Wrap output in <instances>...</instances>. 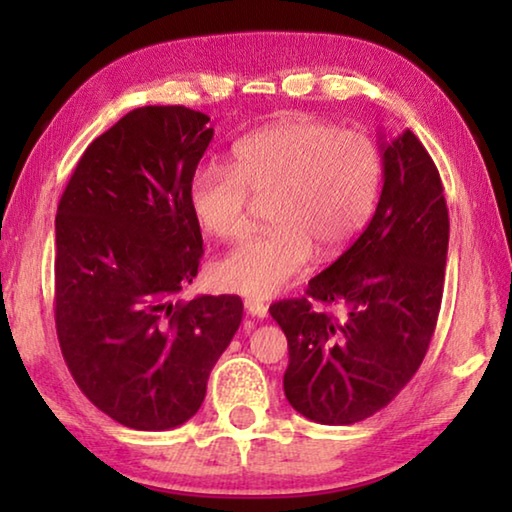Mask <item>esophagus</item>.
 I'll use <instances>...</instances> for the list:
<instances>
[{
    "label": "esophagus",
    "instance_id": "34e87169",
    "mask_svg": "<svg viewBox=\"0 0 512 512\" xmlns=\"http://www.w3.org/2000/svg\"><path fill=\"white\" fill-rule=\"evenodd\" d=\"M246 311L250 316H255V318H266L268 316V307L264 305L262 300H255V298H246Z\"/></svg>",
    "mask_w": 512,
    "mask_h": 512
}]
</instances>
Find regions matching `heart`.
<instances>
[{"label": "heart", "mask_w": 512, "mask_h": 512, "mask_svg": "<svg viewBox=\"0 0 512 512\" xmlns=\"http://www.w3.org/2000/svg\"><path fill=\"white\" fill-rule=\"evenodd\" d=\"M381 151L370 135L320 119H291L235 144L232 164H205L189 180V210L207 235L237 239L253 201H266L271 230L212 266L216 289L268 298L314 262L339 253L375 210Z\"/></svg>", "instance_id": "obj_1"}]
</instances>
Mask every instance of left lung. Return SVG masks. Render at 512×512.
Wrapping results in <instances>:
<instances>
[{
    "mask_svg": "<svg viewBox=\"0 0 512 512\" xmlns=\"http://www.w3.org/2000/svg\"><path fill=\"white\" fill-rule=\"evenodd\" d=\"M384 151V187L368 228L309 282L271 305L287 334L284 395L305 418L354 424L409 384L443 302L449 214L440 173L411 131ZM339 304V317L313 302Z\"/></svg>",
    "mask_w": 512,
    "mask_h": 512,
    "instance_id": "8db88e82",
    "label": "left lung"
}]
</instances>
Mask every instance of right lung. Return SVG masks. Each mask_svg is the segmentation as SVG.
<instances>
[{"mask_svg":"<svg viewBox=\"0 0 512 512\" xmlns=\"http://www.w3.org/2000/svg\"><path fill=\"white\" fill-rule=\"evenodd\" d=\"M207 121L185 106L131 110L85 149L58 203L60 352L83 395L131 429L192 418L244 316L239 296L171 300L203 257L189 180Z\"/></svg>","mask_w":512,"mask_h":512,"instance_id":"obj_1","label":"right lung"}]
</instances>
